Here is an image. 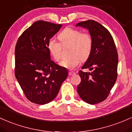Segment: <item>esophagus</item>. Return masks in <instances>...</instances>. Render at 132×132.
Returning a JSON list of instances; mask_svg holds the SVG:
<instances>
[{"label":"esophagus","mask_w":132,"mask_h":132,"mask_svg":"<svg viewBox=\"0 0 132 132\" xmlns=\"http://www.w3.org/2000/svg\"><path fill=\"white\" fill-rule=\"evenodd\" d=\"M75 73L74 72H73V71H70V72H69V75H74V74H75Z\"/></svg>","instance_id":"34e87169"}]
</instances>
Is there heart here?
Here are the masks:
<instances>
[{"mask_svg": "<svg viewBox=\"0 0 132 132\" xmlns=\"http://www.w3.org/2000/svg\"><path fill=\"white\" fill-rule=\"evenodd\" d=\"M58 38L60 43L50 38L47 48L52 57L59 62L62 59V46H70L69 54L70 57L60 62L62 67L72 70L90 57L93 48V37L90 32H82L78 29L67 27L59 34Z\"/></svg>", "mask_w": 132, "mask_h": 132, "instance_id": "heart-1", "label": "heart"}]
</instances>
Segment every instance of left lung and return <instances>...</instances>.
Masks as SVG:
<instances>
[{"label":"left lung","mask_w":132,"mask_h":132,"mask_svg":"<svg viewBox=\"0 0 132 132\" xmlns=\"http://www.w3.org/2000/svg\"><path fill=\"white\" fill-rule=\"evenodd\" d=\"M76 26L87 29L93 37V48L82 69L78 72L81 82L77 86L80 97L89 104L104 101L117 78L118 57L113 38L109 30L93 20L78 23Z\"/></svg>","instance_id":"8db88e82"}]
</instances>
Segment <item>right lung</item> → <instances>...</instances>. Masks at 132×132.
I'll return each instance as SVG.
<instances>
[{
	"label": "right lung",
	"instance_id": "add662e5",
	"mask_svg": "<svg viewBox=\"0 0 132 132\" xmlns=\"http://www.w3.org/2000/svg\"><path fill=\"white\" fill-rule=\"evenodd\" d=\"M61 24L38 20L19 37L15 49V75L27 98L36 104L49 103L68 76L66 68L50 60L48 40Z\"/></svg>",
	"mask_w": 132,
	"mask_h": 132
}]
</instances>
